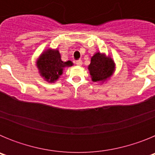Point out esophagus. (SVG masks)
<instances>
[{"label":"esophagus","mask_w":155,"mask_h":155,"mask_svg":"<svg viewBox=\"0 0 155 155\" xmlns=\"http://www.w3.org/2000/svg\"><path fill=\"white\" fill-rule=\"evenodd\" d=\"M75 64H76L77 66H81L82 65V61L81 60H78V61H76Z\"/></svg>","instance_id":"esophagus-1"}]
</instances>
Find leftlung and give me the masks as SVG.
<instances>
[{
	"mask_svg": "<svg viewBox=\"0 0 155 155\" xmlns=\"http://www.w3.org/2000/svg\"><path fill=\"white\" fill-rule=\"evenodd\" d=\"M114 61L105 53H94L91 58V63L87 67L91 75V81L94 82H105L109 80L115 71Z\"/></svg>",
	"mask_w": 155,
	"mask_h": 155,
	"instance_id": "left-lung-1",
	"label": "left lung"
}]
</instances>
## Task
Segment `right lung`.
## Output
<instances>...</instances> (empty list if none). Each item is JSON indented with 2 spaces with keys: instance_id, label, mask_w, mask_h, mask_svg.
Listing matches in <instances>:
<instances>
[{
  "instance_id": "1",
  "label": "right lung",
  "mask_w": 155,
  "mask_h": 155,
  "mask_svg": "<svg viewBox=\"0 0 155 155\" xmlns=\"http://www.w3.org/2000/svg\"><path fill=\"white\" fill-rule=\"evenodd\" d=\"M73 66V63L68 61L64 62L61 53L57 49H47L41 53L36 61V67L39 73L45 81L54 83L62 75L65 68Z\"/></svg>"
}]
</instances>
